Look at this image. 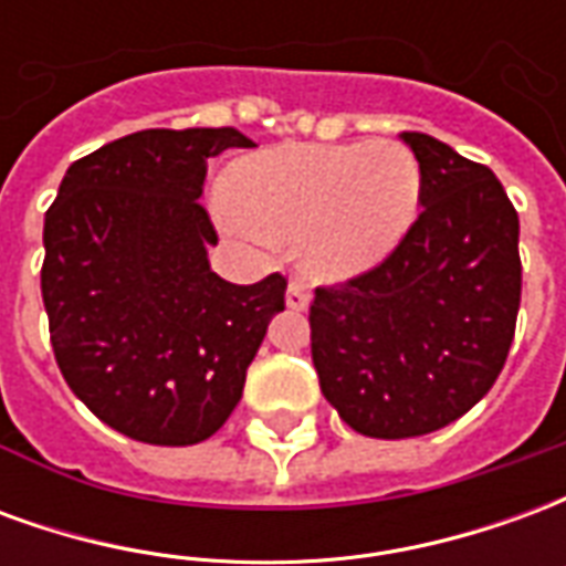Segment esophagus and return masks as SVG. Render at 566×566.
<instances>
[{
    "label": "esophagus",
    "instance_id": "1",
    "mask_svg": "<svg viewBox=\"0 0 566 566\" xmlns=\"http://www.w3.org/2000/svg\"><path fill=\"white\" fill-rule=\"evenodd\" d=\"M287 306L294 308V312H303V308L308 306L306 284L296 282V279H291V284H287Z\"/></svg>",
    "mask_w": 566,
    "mask_h": 566
}]
</instances>
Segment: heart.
<instances>
[{"instance_id": "1", "label": "heart", "mask_w": 566, "mask_h": 566, "mask_svg": "<svg viewBox=\"0 0 566 566\" xmlns=\"http://www.w3.org/2000/svg\"><path fill=\"white\" fill-rule=\"evenodd\" d=\"M223 199L251 233L300 239L303 270L336 282L403 242L421 206V166L394 139L287 145L235 163Z\"/></svg>"}]
</instances>
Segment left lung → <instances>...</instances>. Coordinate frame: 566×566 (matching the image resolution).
Segmentation results:
<instances>
[{
	"instance_id": "8db88e82",
	"label": "left lung",
	"mask_w": 566,
	"mask_h": 566,
	"mask_svg": "<svg viewBox=\"0 0 566 566\" xmlns=\"http://www.w3.org/2000/svg\"><path fill=\"white\" fill-rule=\"evenodd\" d=\"M421 166V214L400 245L308 306L321 394L376 439L424 437L497 381L522 303L518 211L482 163L403 133Z\"/></svg>"
}]
</instances>
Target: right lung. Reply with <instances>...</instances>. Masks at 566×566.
I'll return each instance as SVG.
<instances>
[{
    "label": "right lung",
    "mask_w": 566,
    "mask_h": 566,
    "mask_svg": "<svg viewBox=\"0 0 566 566\" xmlns=\"http://www.w3.org/2000/svg\"><path fill=\"white\" fill-rule=\"evenodd\" d=\"M233 127L142 129L66 169L44 214L42 300L56 367L93 416L150 446L209 439L284 308L287 279L223 282L199 202Z\"/></svg>",
    "instance_id": "1"
}]
</instances>
